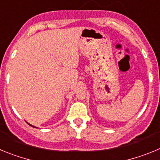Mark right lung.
<instances>
[{"label":"right lung","instance_id":"1","mask_svg":"<svg viewBox=\"0 0 160 160\" xmlns=\"http://www.w3.org/2000/svg\"><path fill=\"white\" fill-rule=\"evenodd\" d=\"M29 125H30V124H29ZM30 126H32V125H30Z\"/></svg>","mask_w":160,"mask_h":160}]
</instances>
